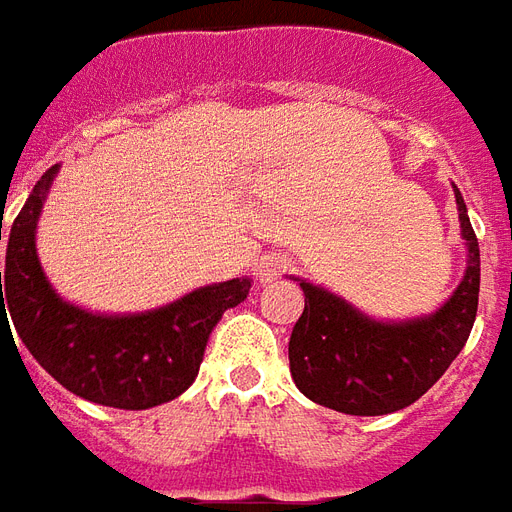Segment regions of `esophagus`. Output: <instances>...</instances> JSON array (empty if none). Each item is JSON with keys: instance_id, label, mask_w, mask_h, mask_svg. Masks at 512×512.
I'll use <instances>...</instances> for the list:
<instances>
[{"instance_id": "obj_1", "label": "esophagus", "mask_w": 512, "mask_h": 512, "mask_svg": "<svg viewBox=\"0 0 512 512\" xmlns=\"http://www.w3.org/2000/svg\"><path fill=\"white\" fill-rule=\"evenodd\" d=\"M292 264H289V259L286 256H262L259 262H256V270H253V275H256V281H262V284H270V281H275V278H281V275L289 270Z\"/></svg>"}]
</instances>
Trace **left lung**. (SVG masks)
Segmentation results:
<instances>
[{
	"label": "left lung",
	"instance_id": "1",
	"mask_svg": "<svg viewBox=\"0 0 512 512\" xmlns=\"http://www.w3.org/2000/svg\"><path fill=\"white\" fill-rule=\"evenodd\" d=\"M466 273L444 306L416 320L380 322L317 284L300 281L306 308L292 328L289 369L308 400L350 416L408 408L458 358L477 317L480 245L455 187Z\"/></svg>",
	"mask_w": 512,
	"mask_h": 512
}]
</instances>
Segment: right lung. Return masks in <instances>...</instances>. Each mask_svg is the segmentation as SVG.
I'll return each instance as SVG.
<instances>
[{"label":"right lung","instance_id":"1","mask_svg":"<svg viewBox=\"0 0 512 512\" xmlns=\"http://www.w3.org/2000/svg\"><path fill=\"white\" fill-rule=\"evenodd\" d=\"M57 170L60 165H52L43 173L10 228L2 331H10V311L32 358L82 400L123 411L176 400L198 375L209 333L223 311L248 297L250 278L201 286L140 314H93L68 303L49 284L35 248L38 217Z\"/></svg>","mask_w":512,"mask_h":512}]
</instances>
